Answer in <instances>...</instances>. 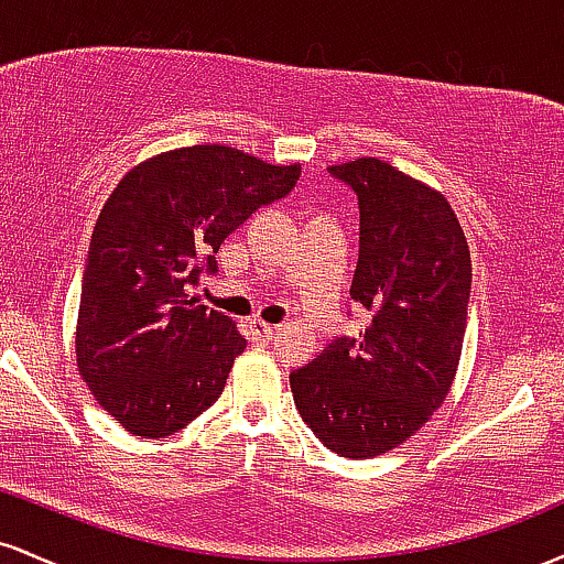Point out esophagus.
Returning <instances> with one entry per match:
<instances>
[{"instance_id":"1","label":"esophagus","mask_w":564,"mask_h":564,"mask_svg":"<svg viewBox=\"0 0 564 564\" xmlns=\"http://www.w3.org/2000/svg\"><path fill=\"white\" fill-rule=\"evenodd\" d=\"M249 332H251V336H254V339L270 341V339H273V334H275V326H270V323H264L260 318H251L249 321Z\"/></svg>"}]
</instances>
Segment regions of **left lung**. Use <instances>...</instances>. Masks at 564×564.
I'll list each match as a JSON object with an SVG mask.
<instances>
[{"instance_id":"left-lung-1","label":"left lung","mask_w":564,"mask_h":564,"mask_svg":"<svg viewBox=\"0 0 564 564\" xmlns=\"http://www.w3.org/2000/svg\"><path fill=\"white\" fill-rule=\"evenodd\" d=\"M358 196L360 249L349 296L358 339L336 336L291 371L304 424L328 451L371 458L398 448L443 405L462 360L471 260L435 187L379 159L328 166Z\"/></svg>"}]
</instances>
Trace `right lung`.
<instances>
[{"mask_svg": "<svg viewBox=\"0 0 564 564\" xmlns=\"http://www.w3.org/2000/svg\"><path fill=\"white\" fill-rule=\"evenodd\" d=\"M302 166L228 145L159 153L97 217L82 281L76 366L102 411L138 437L183 430L223 394L246 339L187 286L238 225L283 198Z\"/></svg>", "mask_w": 564, "mask_h": 564, "instance_id": "right-lung-1", "label": "right lung"}]
</instances>
